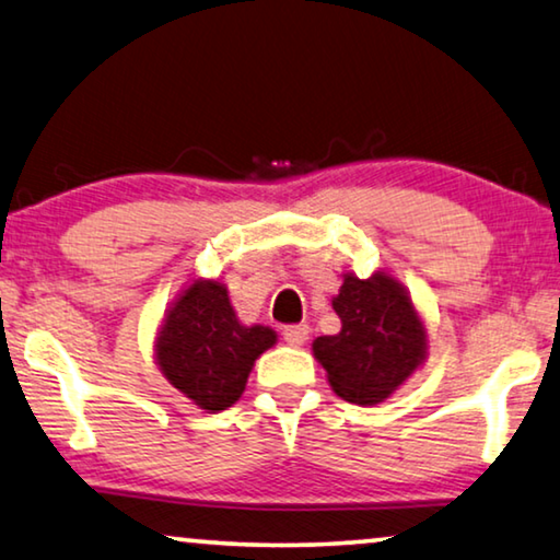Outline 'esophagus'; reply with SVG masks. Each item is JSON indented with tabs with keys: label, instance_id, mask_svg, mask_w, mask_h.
<instances>
[{
	"label": "esophagus",
	"instance_id": "34e87169",
	"mask_svg": "<svg viewBox=\"0 0 560 560\" xmlns=\"http://www.w3.org/2000/svg\"><path fill=\"white\" fill-rule=\"evenodd\" d=\"M306 339H308V327H306V324H296V327L283 329V341H287L289 347H304Z\"/></svg>",
	"mask_w": 560,
	"mask_h": 560
}]
</instances>
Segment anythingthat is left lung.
Wrapping results in <instances>:
<instances>
[{"label":"left lung","instance_id":"8db88e82","mask_svg":"<svg viewBox=\"0 0 560 560\" xmlns=\"http://www.w3.org/2000/svg\"><path fill=\"white\" fill-rule=\"evenodd\" d=\"M331 306L341 319V331L314 339L316 362L347 402H385L428 360V324L410 291L385 269L370 279L347 271Z\"/></svg>","mask_w":560,"mask_h":560}]
</instances>
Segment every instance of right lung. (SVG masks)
Segmentation results:
<instances>
[{"instance_id":"obj_1","label":"right lung","mask_w":560,"mask_h":560,"mask_svg":"<svg viewBox=\"0 0 560 560\" xmlns=\"http://www.w3.org/2000/svg\"><path fill=\"white\" fill-rule=\"evenodd\" d=\"M277 331L238 322L221 279H190L178 291L153 339V360L163 377L198 410L221 412L244 395L248 374Z\"/></svg>"}]
</instances>
